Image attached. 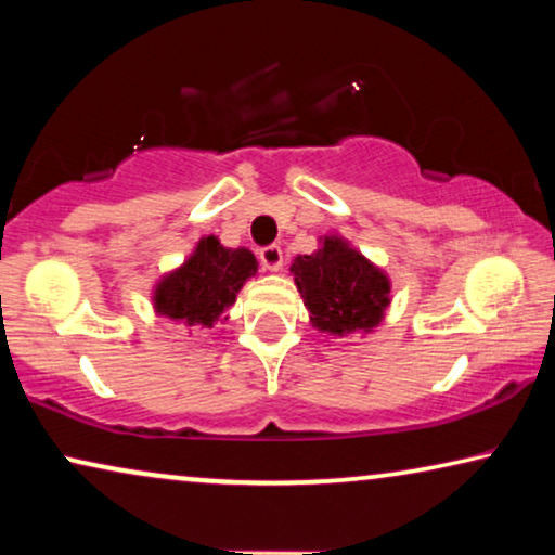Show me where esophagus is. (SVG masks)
Wrapping results in <instances>:
<instances>
[{"mask_svg":"<svg viewBox=\"0 0 555 555\" xmlns=\"http://www.w3.org/2000/svg\"><path fill=\"white\" fill-rule=\"evenodd\" d=\"M260 262L264 270L278 272L280 268H283V249H280V245H264L260 249Z\"/></svg>","mask_w":555,"mask_h":555,"instance_id":"34e87169","label":"esophagus"}]
</instances>
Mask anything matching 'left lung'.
Returning a JSON list of instances; mask_svg holds the SVG:
<instances>
[{"label": "left lung", "instance_id": "obj_1", "mask_svg": "<svg viewBox=\"0 0 555 555\" xmlns=\"http://www.w3.org/2000/svg\"><path fill=\"white\" fill-rule=\"evenodd\" d=\"M295 285L310 310L315 328L344 336L348 331L374 328L389 306V280L366 257L328 237L313 255L293 262Z\"/></svg>", "mask_w": 555, "mask_h": 555}]
</instances>
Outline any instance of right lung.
Segmentation results:
<instances>
[{
    "label": "right lung",
    "mask_w": 555,
    "mask_h": 555,
    "mask_svg": "<svg viewBox=\"0 0 555 555\" xmlns=\"http://www.w3.org/2000/svg\"><path fill=\"white\" fill-rule=\"evenodd\" d=\"M255 270L257 260L249 249H227L217 237L202 240L184 268L156 287V310L189 325H215Z\"/></svg>",
    "instance_id": "obj_1"
}]
</instances>
